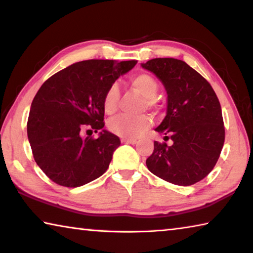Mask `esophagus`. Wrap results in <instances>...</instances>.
Listing matches in <instances>:
<instances>
[{
  "label": "esophagus",
  "mask_w": 253,
  "mask_h": 253,
  "mask_svg": "<svg viewBox=\"0 0 253 253\" xmlns=\"http://www.w3.org/2000/svg\"><path fill=\"white\" fill-rule=\"evenodd\" d=\"M122 143H124V144H136L137 140L135 138H122Z\"/></svg>",
  "instance_id": "1"
}]
</instances>
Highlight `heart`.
Instances as JSON below:
<instances>
[{
  "label": "heart",
  "instance_id": "b5f03b06",
  "mask_svg": "<svg viewBox=\"0 0 253 253\" xmlns=\"http://www.w3.org/2000/svg\"><path fill=\"white\" fill-rule=\"evenodd\" d=\"M131 88L144 97L143 108H155L157 102L155 97L158 92L157 80L147 72H139L134 75L129 80ZM119 100V89L116 84H111L107 89L102 98V107L106 114L113 115L116 113ZM152 126V119L146 114L137 115V116H127L121 115L111 119L108 128L115 135L124 138H134L143 135Z\"/></svg>",
  "mask_w": 253,
  "mask_h": 253
}]
</instances>
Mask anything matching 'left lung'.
<instances>
[{
    "label": "left lung",
    "instance_id": "1",
    "mask_svg": "<svg viewBox=\"0 0 253 253\" xmlns=\"http://www.w3.org/2000/svg\"><path fill=\"white\" fill-rule=\"evenodd\" d=\"M165 85L168 113L156 131L172 144L154 142L147 169L166 182L188 186L215 166L225 130L220 101L211 84L182 60L156 58L143 63Z\"/></svg>",
    "mask_w": 253,
    "mask_h": 253
}]
</instances>
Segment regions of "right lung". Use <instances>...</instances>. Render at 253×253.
Returning a JSON list of instances; mask_svg holds the SVG:
<instances>
[{"label":"right lung","instance_id":"obj_1","mask_svg":"<svg viewBox=\"0 0 253 253\" xmlns=\"http://www.w3.org/2000/svg\"><path fill=\"white\" fill-rule=\"evenodd\" d=\"M137 61L84 60L45 80L33 98L27 129L34 161L55 184L84 185L104 174L121 145L119 137L102 129V98L119 76ZM102 129L98 139L84 137Z\"/></svg>","mask_w":253,"mask_h":253}]
</instances>
